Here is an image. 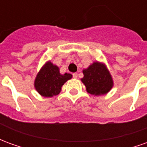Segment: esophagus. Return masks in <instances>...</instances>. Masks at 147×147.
<instances>
[{
  "label": "esophagus",
  "mask_w": 147,
  "mask_h": 147,
  "mask_svg": "<svg viewBox=\"0 0 147 147\" xmlns=\"http://www.w3.org/2000/svg\"><path fill=\"white\" fill-rule=\"evenodd\" d=\"M72 76H73L74 79H76L77 76H78V74H77V73H73V75H72Z\"/></svg>",
  "instance_id": "34e87169"
}]
</instances>
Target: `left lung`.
Returning <instances> with one entry per match:
<instances>
[{"mask_svg": "<svg viewBox=\"0 0 147 147\" xmlns=\"http://www.w3.org/2000/svg\"><path fill=\"white\" fill-rule=\"evenodd\" d=\"M83 72L84 76L81 80L90 94H105L113 87V79L105 64L94 62Z\"/></svg>", "mask_w": 147, "mask_h": 147, "instance_id": "1", "label": "left lung"}]
</instances>
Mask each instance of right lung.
Returning a JSON list of instances; mask_svg holds the SVG:
<instances>
[{"instance_id":"1","label":"right lung","mask_w":147,"mask_h":147,"mask_svg":"<svg viewBox=\"0 0 147 147\" xmlns=\"http://www.w3.org/2000/svg\"><path fill=\"white\" fill-rule=\"evenodd\" d=\"M71 77L72 76L68 73L61 75L57 66L47 62L37 75L34 86L41 95L53 97L61 92L64 83Z\"/></svg>"}]
</instances>
